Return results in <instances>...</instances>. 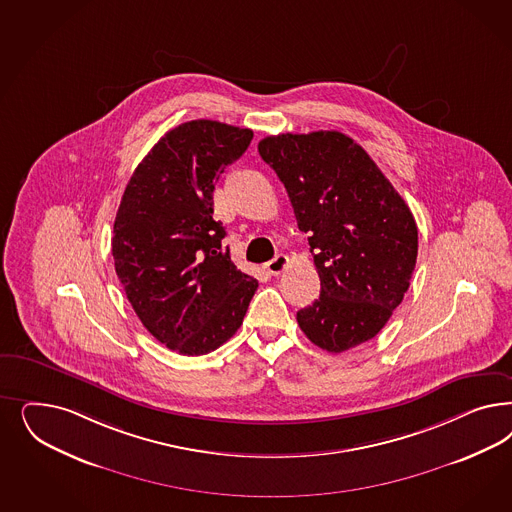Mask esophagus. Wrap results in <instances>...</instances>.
Segmentation results:
<instances>
[{
	"mask_svg": "<svg viewBox=\"0 0 512 512\" xmlns=\"http://www.w3.org/2000/svg\"><path fill=\"white\" fill-rule=\"evenodd\" d=\"M288 262H290V260H288L286 254H277L273 260H269V262L264 265V269L269 275H281L282 271L288 267Z\"/></svg>",
	"mask_w": 512,
	"mask_h": 512,
	"instance_id": "obj_1",
	"label": "esophagus"
}]
</instances>
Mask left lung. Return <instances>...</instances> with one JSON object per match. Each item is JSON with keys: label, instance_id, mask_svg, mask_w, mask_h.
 <instances>
[{"label": "left lung", "instance_id": "8db88e82", "mask_svg": "<svg viewBox=\"0 0 512 512\" xmlns=\"http://www.w3.org/2000/svg\"><path fill=\"white\" fill-rule=\"evenodd\" d=\"M309 235L320 297L297 311L309 341L333 354L373 339L413 277L418 228L369 154L341 132L281 133L258 143Z\"/></svg>", "mask_w": 512, "mask_h": 512}]
</instances>
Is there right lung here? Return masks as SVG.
<instances>
[{"label":"right lung","instance_id":"1","mask_svg":"<svg viewBox=\"0 0 512 512\" xmlns=\"http://www.w3.org/2000/svg\"><path fill=\"white\" fill-rule=\"evenodd\" d=\"M252 135L216 120L169 130L135 167L116 213L111 245L128 301L152 337L184 356L224 345L258 288L231 262L213 218L215 182Z\"/></svg>","mask_w":512,"mask_h":512}]
</instances>
